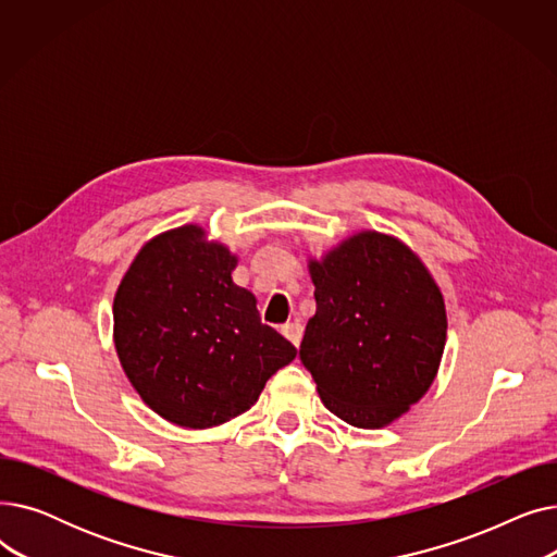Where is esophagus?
Listing matches in <instances>:
<instances>
[{"instance_id":"esophagus-1","label":"esophagus","mask_w":557,"mask_h":557,"mask_svg":"<svg viewBox=\"0 0 557 557\" xmlns=\"http://www.w3.org/2000/svg\"><path fill=\"white\" fill-rule=\"evenodd\" d=\"M302 325H300V320H294V323H286L284 327H282V334L290 341V343H294L296 347L300 345V341H302Z\"/></svg>"}]
</instances>
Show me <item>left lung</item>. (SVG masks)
<instances>
[{"mask_svg":"<svg viewBox=\"0 0 557 557\" xmlns=\"http://www.w3.org/2000/svg\"><path fill=\"white\" fill-rule=\"evenodd\" d=\"M315 286L300 359L327 411L382 429L418 404L447 343L443 290L424 261L386 232L359 230L307 259Z\"/></svg>","mask_w":557,"mask_h":557,"instance_id":"left-lung-1","label":"left lung"}]
</instances>
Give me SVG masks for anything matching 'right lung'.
<instances>
[{
	"mask_svg": "<svg viewBox=\"0 0 557 557\" xmlns=\"http://www.w3.org/2000/svg\"><path fill=\"white\" fill-rule=\"evenodd\" d=\"M237 263V252L187 223L146 242L116 286V357L141 401L175 426L239 418L298 355L232 282Z\"/></svg>",
	"mask_w": 557,
	"mask_h": 557,
	"instance_id": "1",
	"label": "right lung"
}]
</instances>
